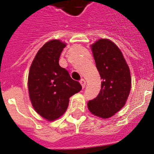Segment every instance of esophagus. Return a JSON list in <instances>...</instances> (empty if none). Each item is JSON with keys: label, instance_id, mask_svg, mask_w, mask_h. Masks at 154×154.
I'll return each mask as SVG.
<instances>
[{"label": "esophagus", "instance_id": "esophagus-1", "mask_svg": "<svg viewBox=\"0 0 154 154\" xmlns=\"http://www.w3.org/2000/svg\"><path fill=\"white\" fill-rule=\"evenodd\" d=\"M80 83H81V86H82L83 88H85V85H86V81H85V79H81V81H80Z\"/></svg>", "mask_w": 154, "mask_h": 154}]
</instances>
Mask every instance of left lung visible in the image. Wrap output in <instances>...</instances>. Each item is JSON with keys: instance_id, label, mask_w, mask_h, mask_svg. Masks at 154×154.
Instances as JSON below:
<instances>
[{"instance_id": "8db88e82", "label": "left lung", "mask_w": 154, "mask_h": 154, "mask_svg": "<svg viewBox=\"0 0 154 154\" xmlns=\"http://www.w3.org/2000/svg\"><path fill=\"white\" fill-rule=\"evenodd\" d=\"M91 47L102 81L98 95L88 101V108L94 116L109 119L125 105L131 90L130 70L119 48L111 40L101 38Z\"/></svg>"}]
</instances>
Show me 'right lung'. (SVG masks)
I'll return each mask as SVG.
<instances>
[{"instance_id":"add662e5","label":"right lung","mask_w":154,"mask_h":154,"mask_svg":"<svg viewBox=\"0 0 154 154\" xmlns=\"http://www.w3.org/2000/svg\"><path fill=\"white\" fill-rule=\"evenodd\" d=\"M66 43L50 40L36 53L31 64L28 88L35 112L48 121H54L67 109L69 97L82 89L66 69L59 65V59Z\"/></svg>"}]
</instances>
